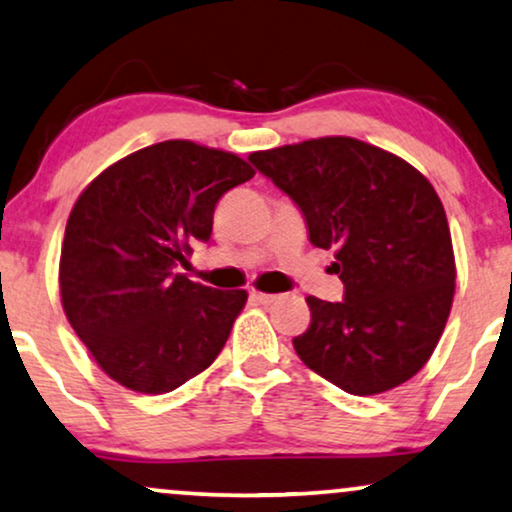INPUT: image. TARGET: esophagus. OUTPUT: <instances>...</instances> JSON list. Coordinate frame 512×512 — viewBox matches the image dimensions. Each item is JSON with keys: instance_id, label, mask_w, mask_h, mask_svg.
Segmentation results:
<instances>
[{"instance_id": "34e87169", "label": "esophagus", "mask_w": 512, "mask_h": 512, "mask_svg": "<svg viewBox=\"0 0 512 512\" xmlns=\"http://www.w3.org/2000/svg\"><path fill=\"white\" fill-rule=\"evenodd\" d=\"M251 298H254V301H258V303H263V305H270V303H275L277 298H280V294H265V291H251Z\"/></svg>"}]
</instances>
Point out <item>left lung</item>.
I'll return each instance as SVG.
<instances>
[{
  "mask_svg": "<svg viewBox=\"0 0 512 512\" xmlns=\"http://www.w3.org/2000/svg\"><path fill=\"white\" fill-rule=\"evenodd\" d=\"M251 164L298 204L310 242L334 249L345 296H308L294 338L308 369L350 395H378L430 360L449 320L456 261L447 214L421 171L350 136L258 150Z\"/></svg>",
  "mask_w": 512,
  "mask_h": 512,
  "instance_id": "obj_1",
  "label": "left lung"
}]
</instances>
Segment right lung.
<instances>
[{
    "instance_id": "1",
    "label": "right lung",
    "mask_w": 512,
    "mask_h": 512,
    "mask_svg": "<svg viewBox=\"0 0 512 512\" xmlns=\"http://www.w3.org/2000/svg\"><path fill=\"white\" fill-rule=\"evenodd\" d=\"M256 171L232 152L164 141L101 171L65 225L61 303L105 374L164 395L202 374L247 303L244 289H211L176 272L207 242L225 192Z\"/></svg>"
}]
</instances>
